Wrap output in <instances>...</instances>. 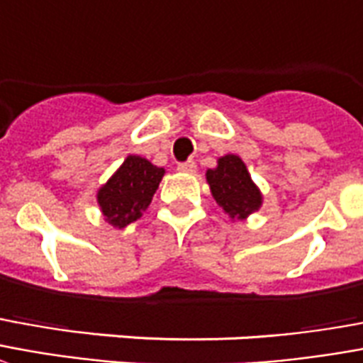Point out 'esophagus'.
<instances>
[{
	"mask_svg": "<svg viewBox=\"0 0 363 363\" xmlns=\"http://www.w3.org/2000/svg\"><path fill=\"white\" fill-rule=\"evenodd\" d=\"M177 169H179L181 173H186V174L196 173V163L192 160L182 161V163H179V165H177Z\"/></svg>",
	"mask_w": 363,
	"mask_h": 363,
	"instance_id": "34e87169",
	"label": "esophagus"
}]
</instances>
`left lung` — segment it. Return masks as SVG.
Returning a JSON list of instances; mask_svg holds the SVG:
<instances>
[{"label":"left lung","instance_id":"obj_1","mask_svg":"<svg viewBox=\"0 0 363 363\" xmlns=\"http://www.w3.org/2000/svg\"><path fill=\"white\" fill-rule=\"evenodd\" d=\"M206 177L216 202L233 219H244L262 206V194L238 155L221 157L217 167L209 169Z\"/></svg>","mask_w":363,"mask_h":363}]
</instances>
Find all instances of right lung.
<instances>
[{"instance_id":"add662e5","label":"right lung","mask_w":363,"mask_h":363,"mask_svg":"<svg viewBox=\"0 0 363 363\" xmlns=\"http://www.w3.org/2000/svg\"><path fill=\"white\" fill-rule=\"evenodd\" d=\"M163 169L138 155H128L117 173L98 192L99 208L107 223L127 227L142 216L160 186Z\"/></svg>"}]
</instances>
